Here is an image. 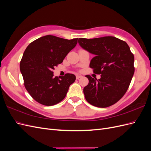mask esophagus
<instances>
[{
  "label": "esophagus",
  "instance_id": "esophagus-1",
  "mask_svg": "<svg viewBox=\"0 0 151 151\" xmlns=\"http://www.w3.org/2000/svg\"><path fill=\"white\" fill-rule=\"evenodd\" d=\"M81 77H83V76H81V75H77V76H76V79H79L81 78Z\"/></svg>",
  "mask_w": 151,
  "mask_h": 151
}]
</instances>
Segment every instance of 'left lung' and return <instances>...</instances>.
<instances>
[{
	"label": "left lung",
	"instance_id": "1",
	"mask_svg": "<svg viewBox=\"0 0 151 151\" xmlns=\"http://www.w3.org/2000/svg\"><path fill=\"white\" fill-rule=\"evenodd\" d=\"M80 46L95 57L89 67L101 78L86 77L89 83L83 89L91 104L106 108L115 104L124 96L134 76V56L127 43L114 36L93 39L79 38Z\"/></svg>",
	"mask_w": 151,
	"mask_h": 151
}]
</instances>
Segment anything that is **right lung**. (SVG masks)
I'll return each instance as SVG.
<instances>
[{
  "label": "right lung",
  "mask_w": 151,
  "mask_h": 151,
  "mask_svg": "<svg viewBox=\"0 0 151 151\" xmlns=\"http://www.w3.org/2000/svg\"><path fill=\"white\" fill-rule=\"evenodd\" d=\"M77 40L47 35L27 47L20 62V70L26 89L36 101L45 106H53L65 98L76 76L66 74L54 77L53 70L76 47Z\"/></svg>",
  "instance_id": "add662e5"
}]
</instances>
